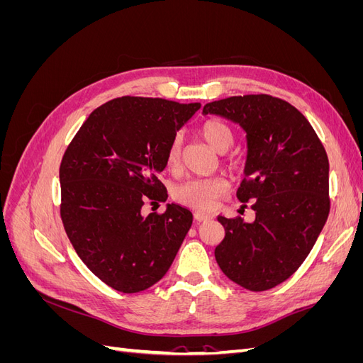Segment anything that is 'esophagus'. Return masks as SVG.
Here are the masks:
<instances>
[{
	"label": "esophagus",
	"mask_w": 363,
	"mask_h": 363,
	"mask_svg": "<svg viewBox=\"0 0 363 363\" xmlns=\"http://www.w3.org/2000/svg\"><path fill=\"white\" fill-rule=\"evenodd\" d=\"M194 218H195L196 224H200V223H206V221H208V219H212V215L203 213V212H196V213L194 215Z\"/></svg>",
	"instance_id": "esophagus-1"
}]
</instances>
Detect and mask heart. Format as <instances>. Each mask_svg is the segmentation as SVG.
I'll return each mask as SVG.
<instances>
[{"label":"heart","mask_w":363,"mask_h":363,"mask_svg":"<svg viewBox=\"0 0 363 363\" xmlns=\"http://www.w3.org/2000/svg\"><path fill=\"white\" fill-rule=\"evenodd\" d=\"M201 136L213 151L223 155L233 145V131L223 121L211 119L201 125ZM182 159V136H175L168 148L167 162L169 168H177ZM228 183L223 177L195 179L179 184L174 191V199L195 211H211L215 201L225 194Z\"/></svg>","instance_id":"obj_1"}]
</instances>
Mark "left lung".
<instances>
[{
	"label": "left lung",
	"instance_id": "obj_1",
	"mask_svg": "<svg viewBox=\"0 0 363 363\" xmlns=\"http://www.w3.org/2000/svg\"><path fill=\"white\" fill-rule=\"evenodd\" d=\"M203 115L232 121L247 138L245 179L238 191L252 201L255 221L219 216L225 238L215 257L225 276L248 291L288 280L309 256L327 221L328 159L311 123L271 95L230 96Z\"/></svg>",
	"mask_w": 363,
	"mask_h": 363
}]
</instances>
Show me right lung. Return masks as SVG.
<instances>
[{
	"label": "right lung",
	"mask_w": 363,
	"mask_h": 363,
	"mask_svg": "<svg viewBox=\"0 0 363 363\" xmlns=\"http://www.w3.org/2000/svg\"><path fill=\"white\" fill-rule=\"evenodd\" d=\"M201 107L123 96L89 115L60 164V215L77 255L108 286L135 294L156 284L177 256L192 213L167 204L142 215L145 199L167 201L157 180L171 140Z\"/></svg>",
	"instance_id": "add662e5"
}]
</instances>
